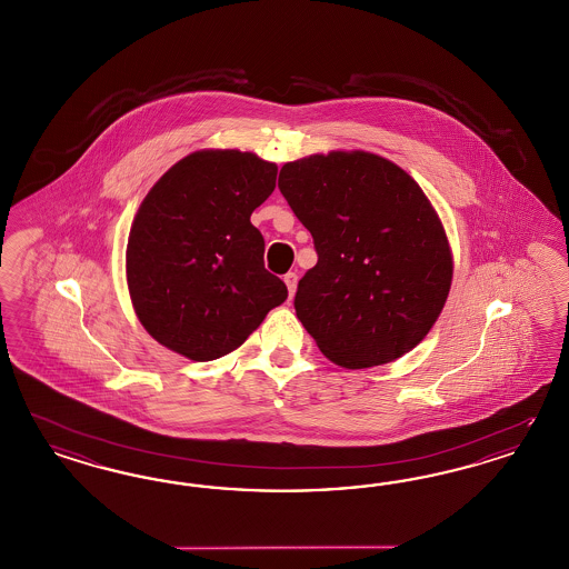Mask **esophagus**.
I'll return each instance as SVG.
<instances>
[{"label":"esophagus","mask_w":569,"mask_h":569,"mask_svg":"<svg viewBox=\"0 0 569 569\" xmlns=\"http://www.w3.org/2000/svg\"><path fill=\"white\" fill-rule=\"evenodd\" d=\"M284 284H287V289H289V295L293 297L295 289H297V274H295V272H289V274H284Z\"/></svg>","instance_id":"obj_1"}]
</instances>
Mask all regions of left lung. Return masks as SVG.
<instances>
[{
  "mask_svg": "<svg viewBox=\"0 0 569 569\" xmlns=\"http://www.w3.org/2000/svg\"><path fill=\"white\" fill-rule=\"evenodd\" d=\"M278 188L318 253L295 312L320 351L353 370L417 348L452 282L450 244L421 186L379 154L335 150L284 163Z\"/></svg>",
  "mask_w": 569,
  "mask_h": 569,
  "instance_id": "obj_1",
  "label": "left lung"
}]
</instances>
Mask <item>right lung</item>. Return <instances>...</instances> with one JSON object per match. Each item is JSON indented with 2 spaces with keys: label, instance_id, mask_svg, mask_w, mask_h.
I'll return each mask as SVG.
<instances>
[{
  "label": "right lung",
  "instance_id": "1",
  "mask_svg": "<svg viewBox=\"0 0 569 569\" xmlns=\"http://www.w3.org/2000/svg\"><path fill=\"white\" fill-rule=\"evenodd\" d=\"M274 163L199 150L150 188L129 232L128 287L142 327L166 348L209 362L240 348L287 284L263 268L251 213L276 188Z\"/></svg>",
  "mask_w": 569,
  "mask_h": 569
}]
</instances>
